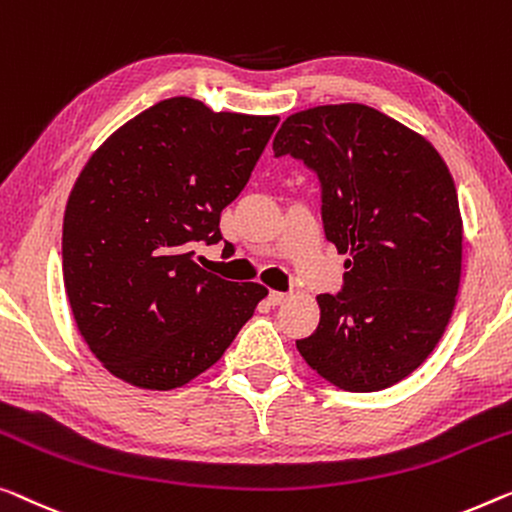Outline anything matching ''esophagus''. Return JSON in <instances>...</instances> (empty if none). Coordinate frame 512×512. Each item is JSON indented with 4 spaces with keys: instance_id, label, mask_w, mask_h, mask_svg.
Wrapping results in <instances>:
<instances>
[{
    "instance_id": "esophagus-1",
    "label": "esophagus",
    "mask_w": 512,
    "mask_h": 512,
    "mask_svg": "<svg viewBox=\"0 0 512 512\" xmlns=\"http://www.w3.org/2000/svg\"><path fill=\"white\" fill-rule=\"evenodd\" d=\"M289 299V294H285V292H271L269 294V303L271 305H282Z\"/></svg>"
}]
</instances>
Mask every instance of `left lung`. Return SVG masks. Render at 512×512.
<instances>
[{
    "label": "left lung",
    "instance_id": "left-lung-1",
    "mask_svg": "<svg viewBox=\"0 0 512 512\" xmlns=\"http://www.w3.org/2000/svg\"><path fill=\"white\" fill-rule=\"evenodd\" d=\"M273 154L317 174L324 234L349 255L342 289L317 296L319 326L296 349L345 391L398 384L437 347L460 287L462 216L444 158L361 103L292 114Z\"/></svg>",
    "mask_w": 512,
    "mask_h": 512
}]
</instances>
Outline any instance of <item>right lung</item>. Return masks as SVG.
<instances>
[{
    "label": "right lung",
    "instance_id": "add662e5",
    "mask_svg": "<svg viewBox=\"0 0 512 512\" xmlns=\"http://www.w3.org/2000/svg\"><path fill=\"white\" fill-rule=\"evenodd\" d=\"M278 117L174 96L112 133L68 197L64 287L94 356L128 384L170 391L209 370L269 289L195 262L250 179ZM227 250V246H225Z\"/></svg>",
    "mask_w": 512,
    "mask_h": 512
}]
</instances>
